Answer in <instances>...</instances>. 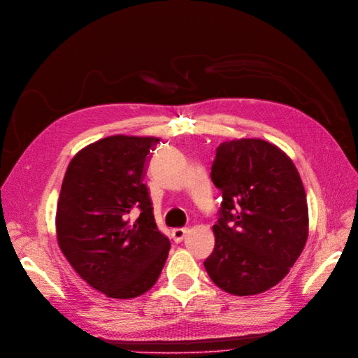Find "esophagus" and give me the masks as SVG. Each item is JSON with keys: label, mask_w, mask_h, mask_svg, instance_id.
Returning <instances> with one entry per match:
<instances>
[{"label": "esophagus", "mask_w": 358, "mask_h": 358, "mask_svg": "<svg viewBox=\"0 0 358 358\" xmlns=\"http://www.w3.org/2000/svg\"><path fill=\"white\" fill-rule=\"evenodd\" d=\"M187 231H189L187 229H174V230H172V239H174L178 243L184 239V237H186Z\"/></svg>", "instance_id": "obj_1"}]
</instances>
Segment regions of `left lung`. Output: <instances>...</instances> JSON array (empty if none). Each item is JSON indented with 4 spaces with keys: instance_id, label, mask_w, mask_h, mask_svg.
I'll return each mask as SVG.
<instances>
[{
    "instance_id": "1",
    "label": "left lung",
    "mask_w": 358,
    "mask_h": 358,
    "mask_svg": "<svg viewBox=\"0 0 358 358\" xmlns=\"http://www.w3.org/2000/svg\"><path fill=\"white\" fill-rule=\"evenodd\" d=\"M210 180L222 202L215 248L203 266L220 289L257 295L289 273L308 237V206L298 169L277 145L259 138L224 141Z\"/></svg>"
}]
</instances>
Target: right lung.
I'll return each mask as SVG.
<instances>
[{
  "instance_id": "add662e5",
  "label": "right lung",
  "mask_w": 358,
  "mask_h": 358,
  "mask_svg": "<svg viewBox=\"0 0 358 358\" xmlns=\"http://www.w3.org/2000/svg\"><path fill=\"white\" fill-rule=\"evenodd\" d=\"M157 143L156 137L101 138L75 155L62 182L59 246L73 270L109 298L148 292L168 258L171 243L157 230L143 182Z\"/></svg>"
}]
</instances>
